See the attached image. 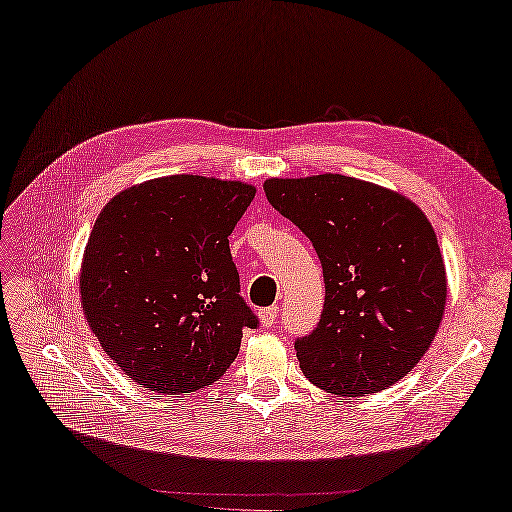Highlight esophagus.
<instances>
[{
  "label": "esophagus",
  "instance_id": "obj_1",
  "mask_svg": "<svg viewBox=\"0 0 512 512\" xmlns=\"http://www.w3.org/2000/svg\"><path fill=\"white\" fill-rule=\"evenodd\" d=\"M258 317H260V323H263L265 328H271L273 323H276V319H278V306H269V308H263L258 313Z\"/></svg>",
  "mask_w": 512,
  "mask_h": 512
}]
</instances>
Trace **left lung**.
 <instances>
[{"label":"left lung","instance_id":"left-lung-1","mask_svg":"<svg viewBox=\"0 0 512 512\" xmlns=\"http://www.w3.org/2000/svg\"><path fill=\"white\" fill-rule=\"evenodd\" d=\"M263 189L313 243L326 282L317 328L295 341L304 376L350 397L402 380L445 310V265L428 217L400 193L339 173L271 178Z\"/></svg>","mask_w":512,"mask_h":512}]
</instances>
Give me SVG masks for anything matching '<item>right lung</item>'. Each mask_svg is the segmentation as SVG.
I'll return each mask as SVG.
<instances>
[{
	"mask_svg": "<svg viewBox=\"0 0 512 512\" xmlns=\"http://www.w3.org/2000/svg\"><path fill=\"white\" fill-rule=\"evenodd\" d=\"M256 189L204 176L156 178L99 213L80 271L82 310L102 350L158 395L206 389L258 317L232 263L234 226Z\"/></svg>",
	"mask_w": 512,
	"mask_h": 512,
	"instance_id": "obj_1",
	"label": "right lung"
}]
</instances>
